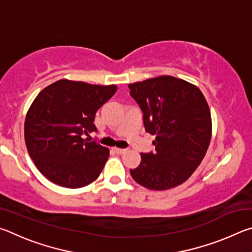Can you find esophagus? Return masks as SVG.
<instances>
[{"label": "esophagus", "mask_w": 252, "mask_h": 252, "mask_svg": "<svg viewBox=\"0 0 252 252\" xmlns=\"http://www.w3.org/2000/svg\"><path fill=\"white\" fill-rule=\"evenodd\" d=\"M113 150L116 153H118V155H122V153H125L126 150V149H121V148H113Z\"/></svg>", "instance_id": "1"}]
</instances>
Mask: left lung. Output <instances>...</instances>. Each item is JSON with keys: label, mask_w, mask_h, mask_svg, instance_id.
Here are the masks:
<instances>
[{"label": "left lung", "mask_w": 252, "mask_h": 252, "mask_svg": "<svg viewBox=\"0 0 252 252\" xmlns=\"http://www.w3.org/2000/svg\"><path fill=\"white\" fill-rule=\"evenodd\" d=\"M143 112L148 133L156 135L155 153H141L131 169L135 182L150 190H168L187 181L206 156L212 135L211 113L201 90L171 75L129 84Z\"/></svg>", "instance_id": "8db88e82"}]
</instances>
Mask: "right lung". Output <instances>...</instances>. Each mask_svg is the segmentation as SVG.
Wrapping results in <instances>:
<instances>
[{
    "instance_id": "add662e5",
    "label": "right lung",
    "mask_w": 252,
    "mask_h": 252,
    "mask_svg": "<svg viewBox=\"0 0 252 252\" xmlns=\"http://www.w3.org/2000/svg\"><path fill=\"white\" fill-rule=\"evenodd\" d=\"M117 89L62 79L34 99L25 117L24 140L34 164L51 182L78 189L99 178L110 150L83 135L96 131V111Z\"/></svg>"
}]
</instances>
